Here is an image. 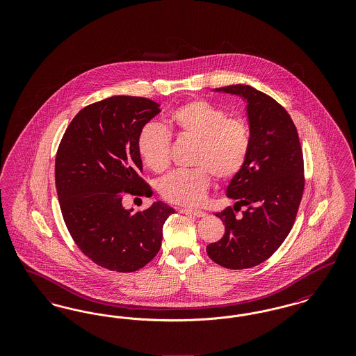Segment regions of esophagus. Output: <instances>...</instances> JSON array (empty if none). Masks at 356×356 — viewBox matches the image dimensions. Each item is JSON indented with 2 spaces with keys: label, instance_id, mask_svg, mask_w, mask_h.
I'll return each instance as SVG.
<instances>
[{
  "label": "esophagus",
  "instance_id": "esophagus-1",
  "mask_svg": "<svg viewBox=\"0 0 356 356\" xmlns=\"http://www.w3.org/2000/svg\"><path fill=\"white\" fill-rule=\"evenodd\" d=\"M180 212L184 213V215H189V216H196V218H204V216H205V212L200 211V209H186V208H181Z\"/></svg>",
  "mask_w": 356,
  "mask_h": 356
}]
</instances>
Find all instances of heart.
<instances>
[{"mask_svg":"<svg viewBox=\"0 0 356 356\" xmlns=\"http://www.w3.org/2000/svg\"><path fill=\"white\" fill-rule=\"evenodd\" d=\"M167 129L147 124L137 137V153L143 164L153 172L170 165V135L195 141L193 168L172 172L159 181L163 199L192 207L205 197L212 175L225 181L243 170L251 149V129L243 118H229L215 104L193 100L173 109L165 120Z\"/></svg>","mask_w":356,"mask_h":356,"instance_id":"obj_1","label":"heart"}]
</instances>
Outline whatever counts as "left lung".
Instances as JSON below:
<instances>
[{
	"label": "left lung",
	"instance_id": "obj_1",
	"mask_svg": "<svg viewBox=\"0 0 356 356\" xmlns=\"http://www.w3.org/2000/svg\"><path fill=\"white\" fill-rule=\"evenodd\" d=\"M215 90L247 102L251 149L227 186L236 203L216 213L224 236L207 245V254L221 267L244 270L266 261L288 236L305 191L303 152L291 116L268 95L241 84ZM241 206L246 211L236 217Z\"/></svg>",
	"mask_w": 356,
	"mask_h": 356
}]
</instances>
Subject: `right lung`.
<instances>
[{
    "mask_svg": "<svg viewBox=\"0 0 356 356\" xmlns=\"http://www.w3.org/2000/svg\"><path fill=\"white\" fill-rule=\"evenodd\" d=\"M159 106L134 96L90 104L72 120L57 149L56 189L69 234L85 256L109 271L135 272L148 264L175 213L163 202L136 213L122 205L125 193H152L141 177L137 137Z\"/></svg>",
    "mask_w": 356,
    "mask_h": 356,
    "instance_id": "right-lung-1",
    "label": "right lung"
}]
</instances>
